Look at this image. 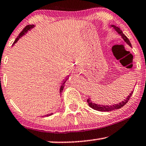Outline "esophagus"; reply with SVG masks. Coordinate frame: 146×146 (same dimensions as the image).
<instances>
[{
  "mask_svg": "<svg viewBox=\"0 0 146 146\" xmlns=\"http://www.w3.org/2000/svg\"><path fill=\"white\" fill-rule=\"evenodd\" d=\"M73 73H74V74H76V75H78V74H80V68L78 67H76L73 70Z\"/></svg>",
  "mask_w": 146,
  "mask_h": 146,
  "instance_id": "esophagus-1",
  "label": "esophagus"
}]
</instances>
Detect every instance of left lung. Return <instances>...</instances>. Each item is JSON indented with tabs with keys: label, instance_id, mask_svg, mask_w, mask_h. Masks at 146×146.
Masks as SVG:
<instances>
[{
	"label": "left lung",
	"instance_id": "1",
	"mask_svg": "<svg viewBox=\"0 0 146 146\" xmlns=\"http://www.w3.org/2000/svg\"><path fill=\"white\" fill-rule=\"evenodd\" d=\"M111 26L112 27H114V29L117 31V32H118V34L121 35L123 39L125 40V42H126L128 45H129L130 46H131V44L128 38H127V36H125L124 34H123L122 31L121 30V29H120L119 27L115 26V25H112ZM133 93V91H132L131 92V93L129 94V95L127 96L126 99L124 100V101H122V102H120V103H119V104H117L112 105V106H110H110H108V105H101V104H95V103L92 102V100H90V98H88V100H87V102H88L89 106L91 107L92 108H93V109H94V110H98V111H104V112L112 111V110H114L119 109V108H122L124 105L126 104L128 102L131 96Z\"/></svg>",
	"mask_w": 146,
	"mask_h": 146
}]
</instances>
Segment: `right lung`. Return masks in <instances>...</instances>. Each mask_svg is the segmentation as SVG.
I'll return each mask as SVG.
<instances>
[{"label": "right lung", "instance_id": "1", "mask_svg": "<svg viewBox=\"0 0 146 146\" xmlns=\"http://www.w3.org/2000/svg\"><path fill=\"white\" fill-rule=\"evenodd\" d=\"M34 27V25H26V27H25V28H24V29H23V30H22V32H21V33H20L19 35V36H18L17 38H16V40H15V42H13V45H14V44H15L18 41V40H19V38H21V37H22V36H23V35H25V34H26V33L27 32V31L30 30V29H32V28H33V27ZM67 78H66V79L64 81L63 83H62L61 86H60V94L62 93V90H63L64 86V84H65L66 81H67ZM52 114H53V113L46 114V115H45V117H48V116H50V115H52Z\"/></svg>", "mask_w": 146, "mask_h": 146}]
</instances>
